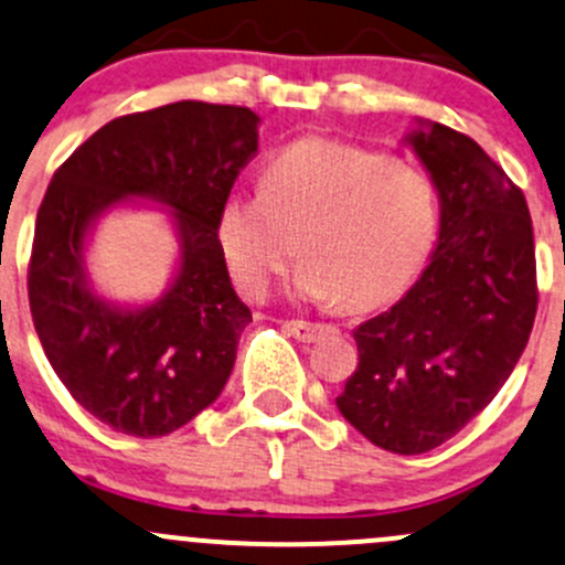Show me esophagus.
Wrapping results in <instances>:
<instances>
[{"label": "esophagus", "instance_id": "obj_1", "mask_svg": "<svg viewBox=\"0 0 565 565\" xmlns=\"http://www.w3.org/2000/svg\"><path fill=\"white\" fill-rule=\"evenodd\" d=\"M284 330L292 334L295 340H300V343H313V340L321 338V334L330 330V327L313 324V321L292 319V321H284Z\"/></svg>", "mask_w": 565, "mask_h": 565}]
</instances>
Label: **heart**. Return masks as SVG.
I'll list each match as a JSON object with an SVG mask.
<instances>
[{"instance_id": "1", "label": "heart", "mask_w": 565, "mask_h": 565, "mask_svg": "<svg viewBox=\"0 0 565 565\" xmlns=\"http://www.w3.org/2000/svg\"><path fill=\"white\" fill-rule=\"evenodd\" d=\"M439 209L431 179L394 154L338 139H300L265 163L259 192H233L216 238L241 292L306 257L295 292L370 311L399 297L424 270Z\"/></svg>"}]
</instances>
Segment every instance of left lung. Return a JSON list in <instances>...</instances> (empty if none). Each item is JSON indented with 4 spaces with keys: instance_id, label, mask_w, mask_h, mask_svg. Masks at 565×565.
Returning a JSON list of instances; mask_svg holds the SVG:
<instances>
[{
    "instance_id": "left-lung-1",
    "label": "left lung",
    "mask_w": 565,
    "mask_h": 565,
    "mask_svg": "<svg viewBox=\"0 0 565 565\" xmlns=\"http://www.w3.org/2000/svg\"><path fill=\"white\" fill-rule=\"evenodd\" d=\"M411 145L439 192V244L411 292L356 327L359 367L338 396L353 429L399 456L434 450L486 411L539 306L523 190L454 128L429 122Z\"/></svg>"
}]
</instances>
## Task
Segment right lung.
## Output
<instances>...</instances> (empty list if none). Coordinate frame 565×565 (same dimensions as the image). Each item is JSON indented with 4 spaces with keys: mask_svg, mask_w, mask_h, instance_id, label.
Returning a JSON list of instances; mask_svg holds the SVG:
<instances>
[{
    "mask_svg": "<svg viewBox=\"0 0 565 565\" xmlns=\"http://www.w3.org/2000/svg\"><path fill=\"white\" fill-rule=\"evenodd\" d=\"M249 107L177 102L98 128L47 184L29 259V306L47 362L90 415L131 437L182 429L225 388L252 311L235 295L216 220L257 152ZM126 196L174 209L183 257L158 303L120 312L89 292L84 235Z\"/></svg>",
    "mask_w": 565,
    "mask_h": 565,
    "instance_id": "right-lung-1",
    "label": "right lung"
}]
</instances>
